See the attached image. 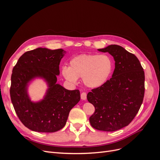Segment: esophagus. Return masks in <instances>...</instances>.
Segmentation results:
<instances>
[{
  "instance_id": "1",
  "label": "esophagus",
  "mask_w": 160,
  "mask_h": 160,
  "mask_svg": "<svg viewBox=\"0 0 160 160\" xmlns=\"http://www.w3.org/2000/svg\"><path fill=\"white\" fill-rule=\"evenodd\" d=\"M81 98L83 100H85L87 99V93H85V92H83V93H81Z\"/></svg>"
}]
</instances>
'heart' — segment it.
Listing matches in <instances>:
<instances>
[{"instance_id": "1", "label": "heart", "mask_w": 160, "mask_h": 160, "mask_svg": "<svg viewBox=\"0 0 160 160\" xmlns=\"http://www.w3.org/2000/svg\"><path fill=\"white\" fill-rule=\"evenodd\" d=\"M113 71V61L107 55L81 54L70 60L69 66L62 68V75L67 81L76 83L82 77L89 88H98L104 85Z\"/></svg>"}]
</instances>
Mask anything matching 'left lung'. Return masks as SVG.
<instances>
[{
  "mask_svg": "<svg viewBox=\"0 0 160 160\" xmlns=\"http://www.w3.org/2000/svg\"><path fill=\"white\" fill-rule=\"evenodd\" d=\"M98 50L113 57L115 69L109 80L87 95L95 109L89 122L98 130L114 132L132 122L141 107L145 92L144 71L137 57L122 47L111 45Z\"/></svg>",
  "mask_w": 160,
  "mask_h": 160,
  "instance_id": "8db88e82",
  "label": "left lung"
}]
</instances>
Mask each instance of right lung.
<instances>
[{"label":"right lung","instance_id":"1","mask_svg":"<svg viewBox=\"0 0 160 160\" xmlns=\"http://www.w3.org/2000/svg\"><path fill=\"white\" fill-rule=\"evenodd\" d=\"M66 51L38 47L19 58L12 69L10 95L15 112L25 127L37 132L52 133L63 128L71 109L81 99L78 89L68 90L57 83L59 64ZM42 78L48 88L43 99L32 102L30 82Z\"/></svg>","mask_w":160,"mask_h":160}]
</instances>
